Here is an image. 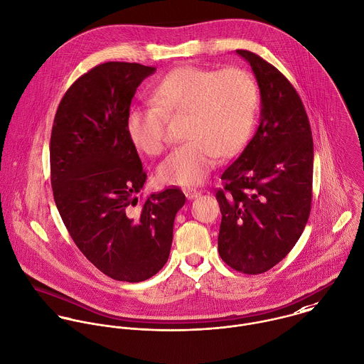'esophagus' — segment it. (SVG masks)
<instances>
[{
    "instance_id": "obj_1",
    "label": "esophagus",
    "mask_w": 364,
    "mask_h": 364,
    "mask_svg": "<svg viewBox=\"0 0 364 364\" xmlns=\"http://www.w3.org/2000/svg\"><path fill=\"white\" fill-rule=\"evenodd\" d=\"M200 191H196V189H188V191H185V196H186V199L188 200H193V199H196L198 196H200Z\"/></svg>"
}]
</instances>
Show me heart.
Masks as SVG:
<instances>
[{
    "label": "heart",
    "mask_w": 364,
    "mask_h": 364,
    "mask_svg": "<svg viewBox=\"0 0 364 364\" xmlns=\"http://www.w3.org/2000/svg\"><path fill=\"white\" fill-rule=\"evenodd\" d=\"M258 87L241 68L213 70L183 65L156 82L151 104L133 105L126 114L132 144L158 156L166 143L165 113L188 112L183 137L156 169L159 182L202 183L218 158L235 156L248 143L258 113Z\"/></svg>",
    "instance_id": "b5f03b06"
}]
</instances>
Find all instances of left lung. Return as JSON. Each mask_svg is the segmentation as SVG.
<instances>
[{
	"instance_id": "obj_1",
	"label": "left lung",
	"mask_w": 364,
	"mask_h": 364,
	"mask_svg": "<svg viewBox=\"0 0 364 364\" xmlns=\"http://www.w3.org/2000/svg\"><path fill=\"white\" fill-rule=\"evenodd\" d=\"M255 74L259 126L221 175L218 254L232 269L258 274L283 259L307 224L312 196L310 122L297 91L255 53L237 50Z\"/></svg>"
}]
</instances>
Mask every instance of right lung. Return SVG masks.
<instances>
[{
  "label": "right lung",
  "instance_id": "right-lung-1",
  "mask_svg": "<svg viewBox=\"0 0 364 364\" xmlns=\"http://www.w3.org/2000/svg\"><path fill=\"white\" fill-rule=\"evenodd\" d=\"M156 67L109 61L81 75L57 107L50 137L54 202L78 250L106 276L137 283L166 263L178 188L137 208L147 173L126 133L137 87Z\"/></svg>",
  "mask_w": 364,
  "mask_h": 364
}]
</instances>
